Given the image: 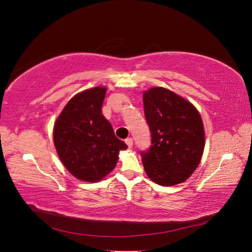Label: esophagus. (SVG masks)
Wrapping results in <instances>:
<instances>
[{
    "label": "esophagus",
    "mask_w": 252,
    "mask_h": 252,
    "mask_svg": "<svg viewBox=\"0 0 252 252\" xmlns=\"http://www.w3.org/2000/svg\"><path fill=\"white\" fill-rule=\"evenodd\" d=\"M126 143L127 146H129V148H132V146H133V139H132V138L126 139Z\"/></svg>",
    "instance_id": "esophagus-1"
}]
</instances>
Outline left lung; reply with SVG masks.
Returning <instances> with one entry per match:
<instances>
[{"instance_id":"left-lung-1","label":"left lung","mask_w":252,"mask_h":252,"mask_svg":"<svg viewBox=\"0 0 252 252\" xmlns=\"http://www.w3.org/2000/svg\"><path fill=\"white\" fill-rule=\"evenodd\" d=\"M143 104L152 135L151 148L141 152L146 175L162 186L185 182L204 152L205 131L199 112L163 87L144 91Z\"/></svg>"}]
</instances>
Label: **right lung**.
Here are the masks:
<instances>
[{
	"mask_svg": "<svg viewBox=\"0 0 252 252\" xmlns=\"http://www.w3.org/2000/svg\"><path fill=\"white\" fill-rule=\"evenodd\" d=\"M106 91L95 87L77 94L54 126L59 158L71 175L85 182L102 180L117 165L119 152L127 148L101 113Z\"/></svg>",
	"mask_w": 252,
	"mask_h": 252,
	"instance_id": "obj_1",
	"label": "right lung"
}]
</instances>
